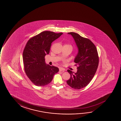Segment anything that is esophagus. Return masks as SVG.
<instances>
[{
  "label": "esophagus",
  "mask_w": 121,
  "mask_h": 121,
  "mask_svg": "<svg viewBox=\"0 0 121 121\" xmlns=\"http://www.w3.org/2000/svg\"><path fill=\"white\" fill-rule=\"evenodd\" d=\"M59 70H60V71H62V72H64L65 71V69L64 68H60L59 69Z\"/></svg>",
  "instance_id": "obj_1"
}]
</instances>
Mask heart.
Instances as JSON below:
<instances>
[{
    "label": "heart",
    "instance_id": "1",
    "mask_svg": "<svg viewBox=\"0 0 121 121\" xmlns=\"http://www.w3.org/2000/svg\"><path fill=\"white\" fill-rule=\"evenodd\" d=\"M69 45V46L71 47V48H72V46H71V45Z\"/></svg>",
    "mask_w": 121,
    "mask_h": 121
}]
</instances>
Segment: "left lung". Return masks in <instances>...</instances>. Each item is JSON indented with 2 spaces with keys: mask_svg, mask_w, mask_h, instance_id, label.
<instances>
[{
  "mask_svg": "<svg viewBox=\"0 0 121 121\" xmlns=\"http://www.w3.org/2000/svg\"><path fill=\"white\" fill-rule=\"evenodd\" d=\"M68 34L71 35L74 39L78 52L74 60L77 71L74 73L67 70L71 77L66 83L73 89H80L89 83L96 73L99 64L98 51L95 46L89 39L74 32Z\"/></svg>",
  "mask_w": 121,
  "mask_h": 121,
  "instance_id": "left-lung-1",
  "label": "left lung"
}]
</instances>
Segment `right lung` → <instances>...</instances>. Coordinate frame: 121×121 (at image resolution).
<instances>
[{
    "label": "right lung",
    "mask_w": 121,
    "mask_h": 121,
    "mask_svg": "<svg viewBox=\"0 0 121 121\" xmlns=\"http://www.w3.org/2000/svg\"><path fill=\"white\" fill-rule=\"evenodd\" d=\"M62 34L45 31L32 37L27 43L23 53L24 70L35 86L48 84L59 71L56 67L47 65L45 56L49 54L52 43Z\"/></svg>",
    "instance_id": "obj_1"
}]
</instances>
